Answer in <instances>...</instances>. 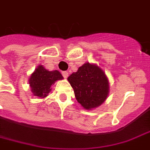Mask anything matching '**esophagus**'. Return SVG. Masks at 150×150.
Instances as JSON below:
<instances>
[{"label": "esophagus", "mask_w": 150, "mask_h": 150, "mask_svg": "<svg viewBox=\"0 0 150 150\" xmlns=\"http://www.w3.org/2000/svg\"><path fill=\"white\" fill-rule=\"evenodd\" d=\"M62 75H63V76H64L65 79L67 78V76H68V72H67V71H62Z\"/></svg>", "instance_id": "34e87169"}]
</instances>
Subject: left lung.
<instances>
[{
    "mask_svg": "<svg viewBox=\"0 0 150 150\" xmlns=\"http://www.w3.org/2000/svg\"><path fill=\"white\" fill-rule=\"evenodd\" d=\"M67 80L74 89L76 100L86 110L104 103L109 93V83L103 70L89 63L79 67Z\"/></svg>",
    "mask_w": 150,
    "mask_h": 150,
    "instance_id": "8db88e82",
    "label": "left lung"
}]
</instances>
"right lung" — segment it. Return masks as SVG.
<instances>
[{
  "label": "right lung",
  "instance_id": "1",
  "mask_svg": "<svg viewBox=\"0 0 150 150\" xmlns=\"http://www.w3.org/2000/svg\"><path fill=\"white\" fill-rule=\"evenodd\" d=\"M63 79L58 71H50L40 65L31 75L29 84L33 95L39 98H44L51 91V86L55 83V81Z\"/></svg>",
  "mask_w": 150,
  "mask_h": 150
}]
</instances>
